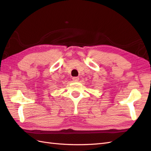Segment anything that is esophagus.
I'll list each match as a JSON object with an SVG mask.
<instances>
[{"label": "esophagus", "instance_id": "34e87169", "mask_svg": "<svg viewBox=\"0 0 151 151\" xmlns=\"http://www.w3.org/2000/svg\"><path fill=\"white\" fill-rule=\"evenodd\" d=\"M73 80L74 81H78V80H79V78L78 77H73Z\"/></svg>", "mask_w": 151, "mask_h": 151}]
</instances>
